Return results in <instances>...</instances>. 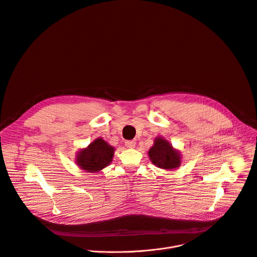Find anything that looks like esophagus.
<instances>
[{
    "instance_id": "34e87169",
    "label": "esophagus",
    "mask_w": 257,
    "mask_h": 257,
    "mask_svg": "<svg viewBox=\"0 0 257 257\" xmlns=\"http://www.w3.org/2000/svg\"><path fill=\"white\" fill-rule=\"evenodd\" d=\"M135 145H136V143H135L134 141H126V142H125V146H126L127 148H129V149L135 148Z\"/></svg>"
}]
</instances>
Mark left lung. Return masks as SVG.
<instances>
[{
	"mask_svg": "<svg viewBox=\"0 0 257 257\" xmlns=\"http://www.w3.org/2000/svg\"><path fill=\"white\" fill-rule=\"evenodd\" d=\"M153 164L163 169H174L180 165V155L173 150L171 145L164 138H156L154 146L149 152Z\"/></svg>",
	"mask_w": 257,
	"mask_h": 257,
	"instance_id": "8db88e82",
	"label": "left lung"
}]
</instances>
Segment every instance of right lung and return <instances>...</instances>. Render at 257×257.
Returning <instances> with one entry per match:
<instances>
[{
    "label": "right lung",
    "instance_id": "obj_1",
    "mask_svg": "<svg viewBox=\"0 0 257 257\" xmlns=\"http://www.w3.org/2000/svg\"><path fill=\"white\" fill-rule=\"evenodd\" d=\"M112 156L113 148L108 146L102 138H97L87 149L79 153L77 163L80 168L87 172H97L109 164Z\"/></svg>",
    "mask_w": 257,
    "mask_h": 257
}]
</instances>
